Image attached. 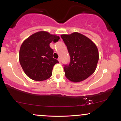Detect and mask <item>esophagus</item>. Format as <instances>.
Instances as JSON below:
<instances>
[{
  "label": "esophagus",
  "mask_w": 121,
  "mask_h": 121,
  "mask_svg": "<svg viewBox=\"0 0 121 121\" xmlns=\"http://www.w3.org/2000/svg\"><path fill=\"white\" fill-rule=\"evenodd\" d=\"M58 61H59V62H60V63L61 61V58H59V59H58Z\"/></svg>",
  "instance_id": "obj_1"
}]
</instances>
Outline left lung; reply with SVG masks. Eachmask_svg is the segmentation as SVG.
Returning a JSON list of instances; mask_svg holds the SVG:
<instances>
[{"label":"left lung","instance_id":"left-lung-1","mask_svg":"<svg viewBox=\"0 0 121 121\" xmlns=\"http://www.w3.org/2000/svg\"><path fill=\"white\" fill-rule=\"evenodd\" d=\"M67 47L70 62L64 67L65 74L69 81L79 82L94 73L99 59L98 48L88 37L78 32L61 35Z\"/></svg>","mask_w":121,"mask_h":121}]
</instances>
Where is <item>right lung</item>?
Here are the masks:
<instances>
[{
    "instance_id": "obj_1",
    "label": "right lung",
    "mask_w": 121,
    "mask_h": 121,
    "mask_svg": "<svg viewBox=\"0 0 121 121\" xmlns=\"http://www.w3.org/2000/svg\"><path fill=\"white\" fill-rule=\"evenodd\" d=\"M60 37L47 31L35 33L23 41L19 51V61L24 73L35 81H44L52 74L53 66L59 61L53 58V50L49 46Z\"/></svg>"
}]
</instances>
